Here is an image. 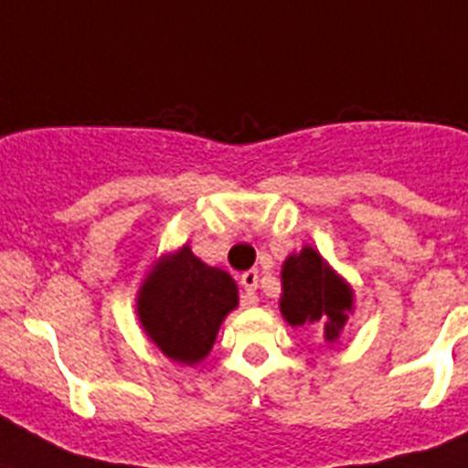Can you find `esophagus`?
Segmentation results:
<instances>
[{
  "label": "esophagus",
  "instance_id": "obj_1",
  "mask_svg": "<svg viewBox=\"0 0 468 468\" xmlns=\"http://www.w3.org/2000/svg\"><path fill=\"white\" fill-rule=\"evenodd\" d=\"M240 285L242 290H245V294H242V304H247V307L257 304V288H259L257 271H245V273L240 276Z\"/></svg>",
  "mask_w": 468,
  "mask_h": 468
}]
</instances>
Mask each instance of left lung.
Returning a JSON list of instances; mask_svg holds the SVG:
<instances>
[{"label": "left lung", "instance_id": "obj_1", "mask_svg": "<svg viewBox=\"0 0 468 468\" xmlns=\"http://www.w3.org/2000/svg\"><path fill=\"white\" fill-rule=\"evenodd\" d=\"M352 309V290L325 264L321 254L304 247L282 264L281 312L292 325L324 324L325 340H335Z\"/></svg>", "mask_w": 468, "mask_h": 468}]
</instances>
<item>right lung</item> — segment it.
I'll return each mask as SVG.
<instances>
[{
  "label": "right lung",
  "instance_id": "1",
  "mask_svg": "<svg viewBox=\"0 0 468 468\" xmlns=\"http://www.w3.org/2000/svg\"><path fill=\"white\" fill-rule=\"evenodd\" d=\"M235 307L233 278L199 261L190 247L159 261L137 297L147 335L168 359L180 364H197L209 355L218 325Z\"/></svg>",
  "mask_w": 468,
  "mask_h": 468
}]
</instances>
